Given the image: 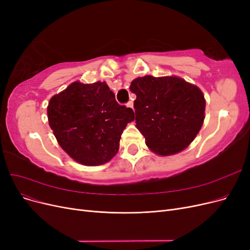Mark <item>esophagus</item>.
Returning <instances> with one entry per match:
<instances>
[{
    "label": "esophagus",
    "mask_w": 250,
    "mask_h": 250,
    "mask_svg": "<svg viewBox=\"0 0 250 250\" xmlns=\"http://www.w3.org/2000/svg\"><path fill=\"white\" fill-rule=\"evenodd\" d=\"M127 106L133 109V102H132V101H129V102H128V103H127Z\"/></svg>",
    "instance_id": "esophagus-1"
}]
</instances>
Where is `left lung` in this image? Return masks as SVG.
<instances>
[{
  "instance_id": "left-lung-1",
  "label": "left lung",
  "mask_w": 250,
  "mask_h": 250,
  "mask_svg": "<svg viewBox=\"0 0 250 250\" xmlns=\"http://www.w3.org/2000/svg\"><path fill=\"white\" fill-rule=\"evenodd\" d=\"M130 90L137 95L135 127L153 153L177 154L197 137L206 118V99L197 85L178 76H144L131 81Z\"/></svg>"
}]
</instances>
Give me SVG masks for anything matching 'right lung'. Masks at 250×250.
<instances>
[{
	"label": "right lung",
	"instance_id": "add662e5",
	"mask_svg": "<svg viewBox=\"0 0 250 250\" xmlns=\"http://www.w3.org/2000/svg\"><path fill=\"white\" fill-rule=\"evenodd\" d=\"M48 121L59 146L75 162L100 166L115 156L133 110L120 105L107 83L75 81L53 96Z\"/></svg>",
	"mask_w": 250,
	"mask_h": 250
}]
</instances>
